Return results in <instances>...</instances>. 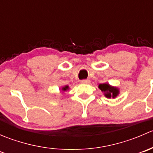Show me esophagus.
I'll use <instances>...</instances> for the list:
<instances>
[{
  "instance_id": "1",
  "label": "esophagus",
  "mask_w": 153,
  "mask_h": 153,
  "mask_svg": "<svg viewBox=\"0 0 153 153\" xmlns=\"http://www.w3.org/2000/svg\"><path fill=\"white\" fill-rule=\"evenodd\" d=\"M81 84H89V80L88 79H84V80H82V81H81Z\"/></svg>"
}]
</instances>
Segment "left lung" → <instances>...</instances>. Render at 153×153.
Masks as SVG:
<instances>
[{
	"instance_id": "1",
	"label": "left lung",
	"mask_w": 153,
	"mask_h": 153,
	"mask_svg": "<svg viewBox=\"0 0 153 153\" xmlns=\"http://www.w3.org/2000/svg\"><path fill=\"white\" fill-rule=\"evenodd\" d=\"M102 92H104V95L106 98H110L111 97L115 98L118 94V89L115 87H112L108 84H102L98 86Z\"/></svg>"
}]
</instances>
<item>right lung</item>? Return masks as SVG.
Returning a JSON list of instances; mask_svg holds the SVG:
<instances>
[{
  "instance_id": "right-lung-1",
  "label": "right lung",
  "mask_w": 153,
  "mask_h": 153,
  "mask_svg": "<svg viewBox=\"0 0 153 153\" xmlns=\"http://www.w3.org/2000/svg\"><path fill=\"white\" fill-rule=\"evenodd\" d=\"M68 88H69V87H68V86H64V87H63V88H62V90H64V91H66V90H67V89H68Z\"/></svg>"
}]
</instances>
